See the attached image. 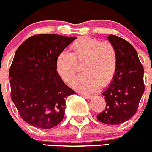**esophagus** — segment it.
I'll return each mask as SVG.
<instances>
[{"label": "esophagus", "mask_w": 152, "mask_h": 152, "mask_svg": "<svg viewBox=\"0 0 152 152\" xmlns=\"http://www.w3.org/2000/svg\"><path fill=\"white\" fill-rule=\"evenodd\" d=\"M79 94H80L81 96H82L83 98H86V99H91V98H92L91 95H86V94H82V93H80Z\"/></svg>", "instance_id": "esophagus-1"}]
</instances>
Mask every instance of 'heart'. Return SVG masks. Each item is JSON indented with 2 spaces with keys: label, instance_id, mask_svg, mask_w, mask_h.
Segmentation results:
<instances>
[{
  "label": "heart",
  "instance_id": "1",
  "mask_svg": "<svg viewBox=\"0 0 152 152\" xmlns=\"http://www.w3.org/2000/svg\"><path fill=\"white\" fill-rule=\"evenodd\" d=\"M73 52L63 50L56 58V70L64 81L68 83L76 73L77 61H83V74L74 79L71 85L84 93H91L98 86L104 87L111 81L117 67L115 48L108 43L91 37H82L71 45Z\"/></svg>",
  "mask_w": 152,
  "mask_h": 152
}]
</instances>
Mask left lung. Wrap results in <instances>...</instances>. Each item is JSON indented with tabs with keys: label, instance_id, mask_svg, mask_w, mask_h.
Here are the masks:
<instances>
[{
	"label": "left lung",
	"instance_id": "1",
	"mask_svg": "<svg viewBox=\"0 0 152 152\" xmlns=\"http://www.w3.org/2000/svg\"><path fill=\"white\" fill-rule=\"evenodd\" d=\"M107 38L116 52L117 67L111 84L102 92L107 103L105 109L97 118L104 124L116 125L132 118L137 111L145 91L144 68L130 43L112 34Z\"/></svg>",
	"mask_w": 152,
	"mask_h": 152
}]
</instances>
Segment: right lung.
Here are the masks:
<instances>
[{
	"label": "right lung",
	"mask_w": 152,
	"mask_h": 152,
	"mask_svg": "<svg viewBox=\"0 0 152 152\" xmlns=\"http://www.w3.org/2000/svg\"><path fill=\"white\" fill-rule=\"evenodd\" d=\"M77 37L42 34L27 39L17 49L9 71L11 99L22 119L49 129L63 119L66 98L75 92L56 70L58 54Z\"/></svg>",
	"instance_id": "obj_1"
}]
</instances>
